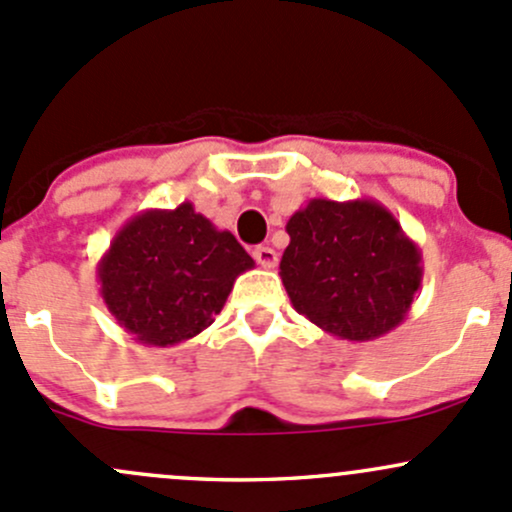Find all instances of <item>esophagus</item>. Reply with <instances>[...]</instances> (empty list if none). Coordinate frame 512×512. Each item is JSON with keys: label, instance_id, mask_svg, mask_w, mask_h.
Masks as SVG:
<instances>
[{"label": "esophagus", "instance_id": "34e87169", "mask_svg": "<svg viewBox=\"0 0 512 512\" xmlns=\"http://www.w3.org/2000/svg\"><path fill=\"white\" fill-rule=\"evenodd\" d=\"M254 258H256L258 266H263V268H273L278 263V254L271 249V246H256Z\"/></svg>", "mask_w": 512, "mask_h": 512}]
</instances>
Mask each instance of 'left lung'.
Instances as JSON below:
<instances>
[{
    "instance_id": "1",
    "label": "left lung",
    "mask_w": 512,
    "mask_h": 512,
    "mask_svg": "<svg viewBox=\"0 0 512 512\" xmlns=\"http://www.w3.org/2000/svg\"><path fill=\"white\" fill-rule=\"evenodd\" d=\"M285 232L280 278L295 310L322 332L373 342L405 320L422 283V254L381 202L315 197Z\"/></svg>"
}]
</instances>
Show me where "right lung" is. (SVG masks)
I'll return each mask as SVG.
<instances>
[{
	"label": "right lung",
	"mask_w": 512,
	"mask_h": 512,
	"mask_svg": "<svg viewBox=\"0 0 512 512\" xmlns=\"http://www.w3.org/2000/svg\"><path fill=\"white\" fill-rule=\"evenodd\" d=\"M249 268L254 258L234 234L183 202L131 217L97 263V283L126 334L146 346H173L210 327Z\"/></svg>",
	"instance_id": "right-lung-1"
}]
</instances>
